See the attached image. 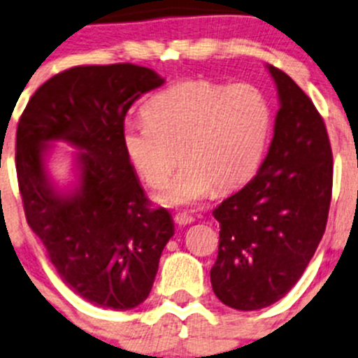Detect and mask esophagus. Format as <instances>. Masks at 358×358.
Wrapping results in <instances>:
<instances>
[{
  "label": "esophagus",
  "mask_w": 358,
  "mask_h": 358,
  "mask_svg": "<svg viewBox=\"0 0 358 358\" xmlns=\"http://www.w3.org/2000/svg\"><path fill=\"white\" fill-rule=\"evenodd\" d=\"M194 216L189 215V213H176L175 215V223L180 227H185V225H190V223H194Z\"/></svg>",
  "instance_id": "esophagus-1"
}]
</instances>
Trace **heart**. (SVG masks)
I'll use <instances>...</instances> for the list:
<instances>
[{
  "instance_id": "b5f03b06",
  "label": "heart",
  "mask_w": 358,
  "mask_h": 358,
  "mask_svg": "<svg viewBox=\"0 0 358 358\" xmlns=\"http://www.w3.org/2000/svg\"><path fill=\"white\" fill-rule=\"evenodd\" d=\"M145 121L128 122L122 145L150 189H161L176 162L182 169L159 194L164 206H190L237 189L258 169L272 131V107L249 83L189 79L156 93Z\"/></svg>"
}]
</instances>
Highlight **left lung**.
Segmentation results:
<instances>
[{"instance_id":"1","label":"left lung","mask_w":358,"mask_h":358,"mask_svg":"<svg viewBox=\"0 0 358 358\" xmlns=\"http://www.w3.org/2000/svg\"><path fill=\"white\" fill-rule=\"evenodd\" d=\"M279 92L273 138L258 173L227 197L211 286L236 310L279 301L299 280L326 232L333 196V152L322 115L280 69L268 66Z\"/></svg>"}]
</instances>
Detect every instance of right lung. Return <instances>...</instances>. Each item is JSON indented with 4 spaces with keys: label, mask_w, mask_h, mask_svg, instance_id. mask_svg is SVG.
Segmentation results:
<instances>
[{
    "label": "right lung",
    "mask_w": 358,
    "mask_h": 358,
    "mask_svg": "<svg viewBox=\"0 0 358 358\" xmlns=\"http://www.w3.org/2000/svg\"><path fill=\"white\" fill-rule=\"evenodd\" d=\"M162 83L135 64L67 69L36 90L17 126V180L29 227L60 279L102 308L145 301L175 234L171 215L152 208L122 145L126 112ZM55 139L82 150L80 183L67 194L45 173L44 152Z\"/></svg>",
    "instance_id": "obj_1"
}]
</instances>
